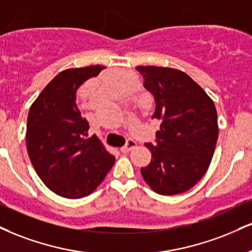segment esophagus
<instances>
[{
	"mask_svg": "<svg viewBox=\"0 0 252 252\" xmlns=\"http://www.w3.org/2000/svg\"><path fill=\"white\" fill-rule=\"evenodd\" d=\"M135 147H136V142L132 141V139H129V141L126 142V144L124 145V147L121 148V151H122V153H124V154L129 153V151L134 149Z\"/></svg>",
	"mask_w": 252,
	"mask_h": 252,
	"instance_id": "1",
	"label": "esophagus"
}]
</instances>
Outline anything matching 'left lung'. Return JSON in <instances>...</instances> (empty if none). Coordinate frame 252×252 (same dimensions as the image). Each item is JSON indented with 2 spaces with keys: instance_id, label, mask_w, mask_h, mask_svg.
Segmentation results:
<instances>
[{
  "instance_id": "8db88e82",
  "label": "left lung",
  "mask_w": 252,
  "mask_h": 252,
  "mask_svg": "<svg viewBox=\"0 0 252 252\" xmlns=\"http://www.w3.org/2000/svg\"><path fill=\"white\" fill-rule=\"evenodd\" d=\"M154 95L159 120L149 165L141 169L154 191L170 196L192 188L207 172L218 138L214 101L186 72L164 66H136Z\"/></svg>"
}]
</instances>
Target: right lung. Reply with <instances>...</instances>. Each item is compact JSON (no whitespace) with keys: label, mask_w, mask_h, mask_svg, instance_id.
<instances>
[{"label":"right lung","mask_w":252,"mask_h":252,"mask_svg":"<svg viewBox=\"0 0 252 252\" xmlns=\"http://www.w3.org/2000/svg\"><path fill=\"white\" fill-rule=\"evenodd\" d=\"M104 68L61 71L30 107L26 134L29 158L45 186L65 198L90 195L115 163L95 135L88 138L89 123L76 104L78 88Z\"/></svg>","instance_id":"add662e5"}]
</instances>
